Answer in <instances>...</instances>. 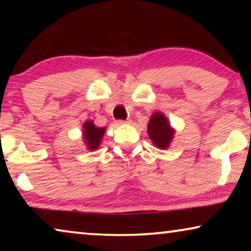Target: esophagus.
Returning <instances> with one entry per match:
<instances>
[{"label":"esophagus","mask_w":251,"mask_h":251,"mask_svg":"<svg viewBox=\"0 0 251 251\" xmlns=\"http://www.w3.org/2000/svg\"><path fill=\"white\" fill-rule=\"evenodd\" d=\"M129 123H131V120L130 119L126 120V121H123V120H120L119 121V125H129Z\"/></svg>","instance_id":"obj_1"}]
</instances>
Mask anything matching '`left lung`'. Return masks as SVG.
<instances>
[{
  "mask_svg": "<svg viewBox=\"0 0 251 251\" xmlns=\"http://www.w3.org/2000/svg\"><path fill=\"white\" fill-rule=\"evenodd\" d=\"M147 133L154 145L160 150L169 147L174 138L175 130L171 128L169 121L163 113H154L147 125Z\"/></svg>",
  "mask_w": 251,
  "mask_h": 251,
  "instance_id": "left-lung-1",
  "label": "left lung"
}]
</instances>
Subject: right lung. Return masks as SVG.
Listing matches in <instances>:
<instances>
[{
    "mask_svg": "<svg viewBox=\"0 0 251 251\" xmlns=\"http://www.w3.org/2000/svg\"><path fill=\"white\" fill-rule=\"evenodd\" d=\"M105 130V128H98V126H96L92 121L84 122L82 133H83V139L85 145L88 146V150L96 151L98 149L101 143Z\"/></svg>",
    "mask_w": 251,
    "mask_h": 251,
    "instance_id": "right-lung-1",
    "label": "right lung"
}]
</instances>
